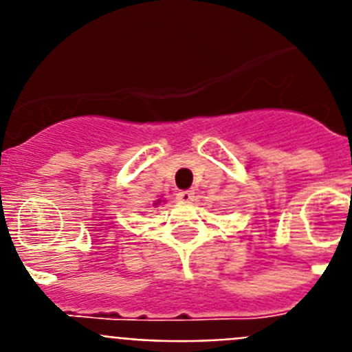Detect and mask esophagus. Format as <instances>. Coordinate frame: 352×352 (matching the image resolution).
Listing matches in <instances>:
<instances>
[{
	"label": "esophagus",
	"instance_id": "obj_1",
	"mask_svg": "<svg viewBox=\"0 0 352 352\" xmlns=\"http://www.w3.org/2000/svg\"><path fill=\"white\" fill-rule=\"evenodd\" d=\"M192 197H194V192L192 190H179L176 194V199H178L179 203H188V201H192Z\"/></svg>",
	"mask_w": 352,
	"mask_h": 352
}]
</instances>
